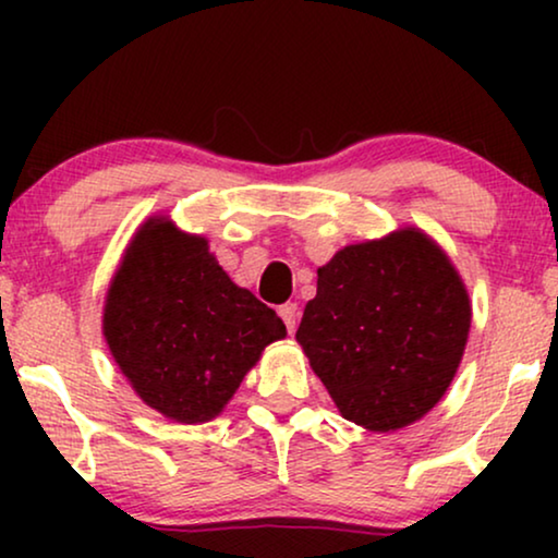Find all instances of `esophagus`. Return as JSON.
Instances as JSON below:
<instances>
[{"instance_id": "1", "label": "esophagus", "mask_w": 558, "mask_h": 558, "mask_svg": "<svg viewBox=\"0 0 558 558\" xmlns=\"http://www.w3.org/2000/svg\"><path fill=\"white\" fill-rule=\"evenodd\" d=\"M279 317L284 319L287 330H289V332H294V327H296V317H300V310H296V304H294V302H287V304H281V307H279Z\"/></svg>"}]
</instances>
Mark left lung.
<instances>
[{"mask_svg": "<svg viewBox=\"0 0 558 558\" xmlns=\"http://www.w3.org/2000/svg\"><path fill=\"white\" fill-rule=\"evenodd\" d=\"M470 323L460 271L437 241L407 226L319 266L296 342L348 422L396 432L447 393Z\"/></svg>", "mask_w": 558, "mask_h": 558, "instance_id": "8db88e82", "label": "left lung"}]
</instances>
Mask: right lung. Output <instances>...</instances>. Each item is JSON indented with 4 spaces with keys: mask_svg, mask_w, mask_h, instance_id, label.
I'll return each instance as SVG.
<instances>
[{
    "mask_svg": "<svg viewBox=\"0 0 558 558\" xmlns=\"http://www.w3.org/2000/svg\"><path fill=\"white\" fill-rule=\"evenodd\" d=\"M104 338L149 409L203 424L226 409L287 327L233 284L208 239L151 216L129 241L106 292Z\"/></svg>",
    "mask_w": 558,
    "mask_h": 558,
    "instance_id": "1",
    "label": "right lung"
}]
</instances>
